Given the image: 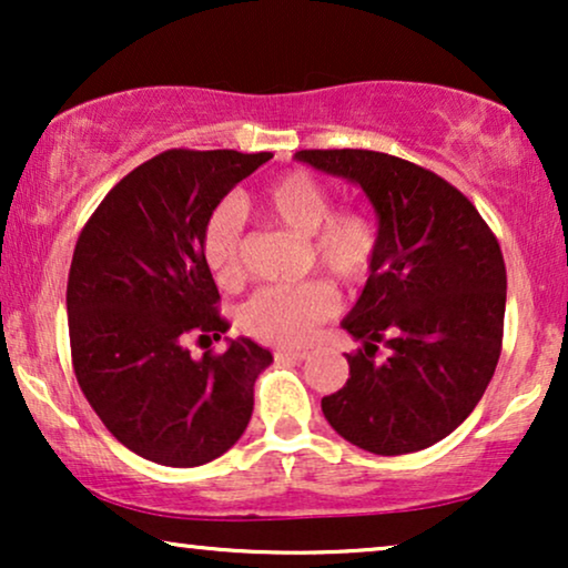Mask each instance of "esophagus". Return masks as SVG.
Returning a JSON list of instances; mask_svg holds the SVG:
<instances>
[{
    "label": "esophagus",
    "mask_w": 568,
    "mask_h": 568,
    "mask_svg": "<svg viewBox=\"0 0 568 568\" xmlns=\"http://www.w3.org/2000/svg\"><path fill=\"white\" fill-rule=\"evenodd\" d=\"M307 356V352H297V348H276L274 359L276 362H302Z\"/></svg>",
    "instance_id": "esophagus-1"
}]
</instances>
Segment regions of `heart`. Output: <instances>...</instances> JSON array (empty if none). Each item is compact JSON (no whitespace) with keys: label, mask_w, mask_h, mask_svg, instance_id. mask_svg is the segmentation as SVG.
<instances>
[{"label":"heart","mask_w":568,"mask_h":568,"mask_svg":"<svg viewBox=\"0 0 568 568\" xmlns=\"http://www.w3.org/2000/svg\"><path fill=\"white\" fill-rule=\"evenodd\" d=\"M258 212L276 227L302 237L307 263L346 284H362L379 251L377 222L354 206L333 209L331 193L307 173H286L258 196ZM204 263L220 284L243 278V220L232 204L209 216L201 237ZM338 294L328 282L313 278L294 286H263L240 310L247 336L274 346H302L317 325L336 315Z\"/></svg>","instance_id":"1"}]
</instances>
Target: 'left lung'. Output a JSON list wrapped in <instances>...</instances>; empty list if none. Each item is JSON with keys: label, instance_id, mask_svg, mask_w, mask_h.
I'll return each mask as SVG.
<instances>
[{"label": "left lung", "instance_id": "1", "mask_svg": "<svg viewBox=\"0 0 568 568\" xmlns=\"http://www.w3.org/2000/svg\"><path fill=\"white\" fill-rule=\"evenodd\" d=\"M294 160L346 178L377 212L379 251L344 317L364 348L325 395L341 437L375 455H406L453 434L484 398L501 354L507 268L499 240L455 185L372 150H302ZM377 343L388 346L374 362Z\"/></svg>", "mask_w": 568, "mask_h": 568}]
</instances>
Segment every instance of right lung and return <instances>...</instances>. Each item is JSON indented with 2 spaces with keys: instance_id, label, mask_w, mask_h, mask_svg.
<instances>
[{
  "instance_id": "add662e5",
  "label": "right lung",
  "mask_w": 568,
  "mask_h": 568,
  "mask_svg": "<svg viewBox=\"0 0 568 568\" xmlns=\"http://www.w3.org/2000/svg\"><path fill=\"white\" fill-rule=\"evenodd\" d=\"M271 158L162 152L108 191L77 240L67 284L77 383L105 429L144 460L212 463L251 422L268 348L237 338L193 359L185 338L216 341L230 328L201 237L220 201Z\"/></svg>"
}]
</instances>
